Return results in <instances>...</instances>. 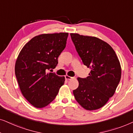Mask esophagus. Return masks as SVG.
Returning a JSON list of instances; mask_svg holds the SVG:
<instances>
[{"mask_svg": "<svg viewBox=\"0 0 133 133\" xmlns=\"http://www.w3.org/2000/svg\"><path fill=\"white\" fill-rule=\"evenodd\" d=\"M65 79H67V80H70V79H74V77H70V76H69L68 75H66L65 76Z\"/></svg>", "mask_w": 133, "mask_h": 133, "instance_id": "esophagus-1", "label": "esophagus"}]
</instances>
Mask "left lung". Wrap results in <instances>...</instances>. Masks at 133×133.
Segmentation results:
<instances>
[{
    "label": "left lung",
    "instance_id": "left-lung-1",
    "mask_svg": "<svg viewBox=\"0 0 133 133\" xmlns=\"http://www.w3.org/2000/svg\"><path fill=\"white\" fill-rule=\"evenodd\" d=\"M83 64L91 69L89 76L78 78L73 91L77 102L88 111L103 107L112 97L121 78V66L116 52L107 42L94 36L70 33Z\"/></svg>",
    "mask_w": 133,
    "mask_h": 133
}]
</instances>
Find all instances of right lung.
<instances>
[{
	"mask_svg": "<svg viewBox=\"0 0 133 133\" xmlns=\"http://www.w3.org/2000/svg\"><path fill=\"white\" fill-rule=\"evenodd\" d=\"M68 33L42 34L25 45L15 64V75L23 96L31 105L42 108L55 98L64 77L47 73L55 68L65 49Z\"/></svg>",
	"mask_w": 133,
	"mask_h": 133,
	"instance_id": "right-lung-1",
	"label": "right lung"
}]
</instances>
